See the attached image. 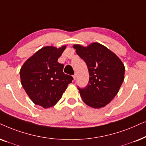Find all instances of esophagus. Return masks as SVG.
<instances>
[{"mask_svg":"<svg viewBox=\"0 0 146 146\" xmlns=\"http://www.w3.org/2000/svg\"><path fill=\"white\" fill-rule=\"evenodd\" d=\"M77 74H74V75H73V79H74V80H75V79H77Z\"/></svg>","mask_w":146,"mask_h":146,"instance_id":"obj_1","label":"esophagus"}]
</instances>
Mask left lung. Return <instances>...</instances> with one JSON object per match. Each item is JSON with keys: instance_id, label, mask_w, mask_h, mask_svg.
<instances>
[{"instance_id": "obj_1", "label": "left lung", "mask_w": 146, "mask_h": 146, "mask_svg": "<svg viewBox=\"0 0 146 146\" xmlns=\"http://www.w3.org/2000/svg\"><path fill=\"white\" fill-rule=\"evenodd\" d=\"M73 48L88 68L89 80L85 88H79L85 104L93 108L106 106L117 94L124 80L125 67L119 57L98 42Z\"/></svg>"}]
</instances>
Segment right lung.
<instances>
[{
  "label": "right lung",
  "mask_w": 146,
  "mask_h": 146,
  "mask_svg": "<svg viewBox=\"0 0 146 146\" xmlns=\"http://www.w3.org/2000/svg\"><path fill=\"white\" fill-rule=\"evenodd\" d=\"M66 46H44L25 61L20 71L21 81L35 105L48 108L57 104L73 78L63 72L57 61Z\"/></svg>",
  "instance_id": "add662e5"
}]
</instances>
